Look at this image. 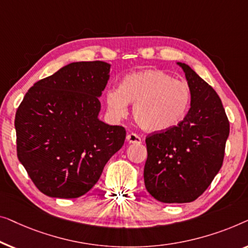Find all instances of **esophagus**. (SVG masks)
Here are the masks:
<instances>
[{"label":"esophagus","mask_w":248,"mask_h":248,"mask_svg":"<svg viewBox=\"0 0 248 248\" xmlns=\"http://www.w3.org/2000/svg\"><path fill=\"white\" fill-rule=\"evenodd\" d=\"M127 140L130 142V144H140L141 142V137L135 132H130V134L127 135Z\"/></svg>","instance_id":"obj_1"}]
</instances>
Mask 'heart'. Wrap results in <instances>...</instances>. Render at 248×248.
<instances>
[{"mask_svg":"<svg viewBox=\"0 0 248 248\" xmlns=\"http://www.w3.org/2000/svg\"><path fill=\"white\" fill-rule=\"evenodd\" d=\"M190 101L189 85L160 69L132 73L123 79L119 89L106 92L111 116L124 117L128 103H134L135 121L148 131H164L176 125L186 117Z\"/></svg>","mask_w":248,"mask_h":248,"instance_id":"heart-1","label":"heart"}]
</instances>
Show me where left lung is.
Listing matches in <instances>:
<instances>
[{
	"label": "left lung",
	"instance_id": "1",
	"mask_svg": "<svg viewBox=\"0 0 248 248\" xmlns=\"http://www.w3.org/2000/svg\"><path fill=\"white\" fill-rule=\"evenodd\" d=\"M191 90L186 118L167 130L146 137V190L164 203L192 202L221 169L229 120L216 91L189 65L177 62Z\"/></svg>",
	"mask_w": 248,
	"mask_h": 248
}]
</instances>
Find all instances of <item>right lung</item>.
<instances>
[{
	"label": "right lung",
	"instance_id": "1",
	"mask_svg": "<svg viewBox=\"0 0 248 248\" xmlns=\"http://www.w3.org/2000/svg\"><path fill=\"white\" fill-rule=\"evenodd\" d=\"M110 65L72 62L36 82L16 113V154L37 189L74 199L92 189L125 129L97 119Z\"/></svg>",
	"mask_w": 248,
	"mask_h": 248
}]
</instances>
